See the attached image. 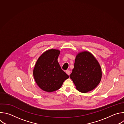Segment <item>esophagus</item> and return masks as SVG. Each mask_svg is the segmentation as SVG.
I'll return each instance as SVG.
<instances>
[{
  "mask_svg": "<svg viewBox=\"0 0 124 124\" xmlns=\"http://www.w3.org/2000/svg\"><path fill=\"white\" fill-rule=\"evenodd\" d=\"M66 73L68 74V75H70V71L69 70H67L66 71Z\"/></svg>",
  "mask_w": 124,
  "mask_h": 124,
  "instance_id": "obj_1",
  "label": "esophagus"
}]
</instances>
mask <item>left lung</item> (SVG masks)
Returning <instances> with one entry per match:
<instances>
[{"label": "left lung", "mask_w": 124, "mask_h": 124, "mask_svg": "<svg viewBox=\"0 0 124 124\" xmlns=\"http://www.w3.org/2000/svg\"><path fill=\"white\" fill-rule=\"evenodd\" d=\"M102 74L101 66L96 58L90 52L83 51L77 54L70 77L79 92L87 93L98 85Z\"/></svg>", "instance_id": "8db88e82"}]
</instances>
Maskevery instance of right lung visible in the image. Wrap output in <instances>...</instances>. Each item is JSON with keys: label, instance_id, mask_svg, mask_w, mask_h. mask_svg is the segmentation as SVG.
I'll return each instance as SVG.
<instances>
[{"label": "right lung", "instance_id": "right-lung-1", "mask_svg": "<svg viewBox=\"0 0 124 124\" xmlns=\"http://www.w3.org/2000/svg\"><path fill=\"white\" fill-rule=\"evenodd\" d=\"M60 51L50 49L37 59L33 70L36 83L43 91L51 93L59 89L69 75L61 68L57 59Z\"/></svg>", "mask_w": 124, "mask_h": 124}]
</instances>
